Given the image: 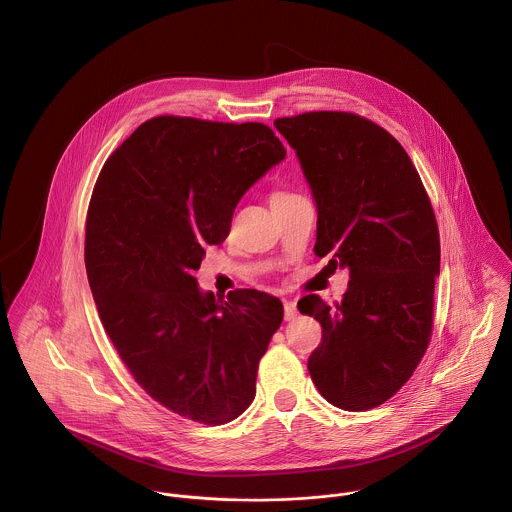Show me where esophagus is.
I'll return each mask as SVG.
<instances>
[{"label": "esophagus", "instance_id": "obj_1", "mask_svg": "<svg viewBox=\"0 0 512 512\" xmlns=\"http://www.w3.org/2000/svg\"><path fill=\"white\" fill-rule=\"evenodd\" d=\"M296 316V302L284 300V320H292Z\"/></svg>", "mask_w": 512, "mask_h": 512}]
</instances>
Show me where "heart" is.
I'll return each mask as SVG.
<instances>
[{
    "instance_id": "obj_1",
    "label": "heart",
    "mask_w": 512,
    "mask_h": 512,
    "mask_svg": "<svg viewBox=\"0 0 512 512\" xmlns=\"http://www.w3.org/2000/svg\"><path fill=\"white\" fill-rule=\"evenodd\" d=\"M292 196H296V194H294V192H288V190H277V192L271 196V202H273V206H275V204L284 202V200H288V198H292Z\"/></svg>"
}]
</instances>
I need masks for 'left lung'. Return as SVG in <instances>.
Here are the masks:
<instances>
[{
	"instance_id": "1",
	"label": "left lung",
	"mask_w": 512,
	"mask_h": 512,
	"mask_svg": "<svg viewBox=\"0 0 512 512\" xmlns=\"http://www.w3.org/2000/svg\"><path fill=\"white\" fill-rule=\"evenodd\" d=\"M275 127L316 200L314 253L349 269L341 302H298L322 324L310 377L341 410H371L412 377L432 338L440 233L428 192L397 139L363 115L306 112Z\"/></svg>"
}]
</instances>
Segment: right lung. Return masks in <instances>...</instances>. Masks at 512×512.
Here are the masks:
<instances>
[{"label": "right lung", "mask_w": 512, "mask_h": 512, "mask_svg": "<svg viewBox=\"0 0 512 512\" xmlns=\"http://www.w3.org/2000/svg\"><path fill=\"white\" fill-rule=\"evenodd\" d=\"M284 155L265 123L157 115L96 180L84 261L102 326L139 387L188 420H235L281 328L279 298L235 288L218 300L192 273L204 247L228 237L247 188Z\"/></svg>", "instance_id": "right-lung-1"}]
</instances>
